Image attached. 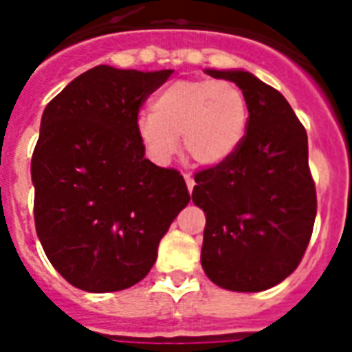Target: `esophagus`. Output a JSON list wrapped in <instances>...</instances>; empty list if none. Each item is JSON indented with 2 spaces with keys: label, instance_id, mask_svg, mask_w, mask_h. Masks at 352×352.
Wrapping results in <instances>:
<instances>
[{
  "label": "esophagus",
  "instance_id": "1",
  "mask_svg": "<svg viewBox=\"0 0 352 352\" xmlns=\"http://www.w3.org/2000/svg\"><path fill=\"white\" fill-rule=\"evenodd\" d=\"M184 183H186V188H188V192L194 190V186H196V181H194V177L188 175V173H184Z\"/></svg>",
  "mask_w": 352,
  "mask_h": 352
}]
</instances>
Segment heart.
Segmentation results:
<instances>
[{
    "instance_id": "obj_1",
    "label": "heart",
    "mask_w": 352,
    "mask_h": 352,
    "mask_svg": "<svg viewBox=\"0 0 352 352\" xmlns=\"http://www.w3.org/2000/svg\"><path fill=\"white\" fill-rule=\"evenodd\" d=\"M153 111L135 116V133L146 156L168 164L183 138L184 153L199 166H219L236 153L249 124V105L232 82L175 80L154 94Z\"/></svg>"
}]
</instances>
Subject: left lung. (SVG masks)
<instances>
[{
    "instance_id": "8db88e82",
    "label": "left lung",
    "mask_w": 352,
    "mask_h": 352,
    "mask_svg": "<svg viewBox=\"0 0 352 352\" xmlns=\"http://www.w3.org/2000/svg\"><path fill=\"white\" fill-rule=\"evenodd\" d=\"M236 82L249 105L241 145L194 177L206 213L201 267L217 287L260 292L294 272L317 214L307 133L283 94L245 69H206Z\"/></svg>"
}]
</instances>
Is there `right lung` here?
Masks as SVG:
<instances>
[{"instance_id":"obj_1","label":"right lung","mask_w":352,"mask_h":352,"mask_svg":"<svg viewBox=\"0 0 352 352\" xmlns=\"http://www.w3.org/2000/svg\"><path fill=\"white\" fill-rule=\"evenodd\" d=\"M171 73L96 65L43 111L35 230L50 264L80 290L116 292L146 277L190 201L183 175L146 160L135 133L141 103Z\"/></svg>"}]
</instances>
